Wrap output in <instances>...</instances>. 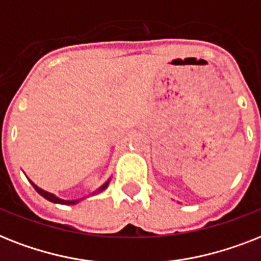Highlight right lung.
I'll return each mask as SVG.
<instances>
[{
  "label": "right lung",
  "mask_w": 261,
  "mask_h": 261,
  "mask_svg": "<svg viewBox=\"0 0 261 261\" xmlns=\"http://www.w3.org/2000/svg\"><path fill=\"white\" fill-rule=\"evenodd\" d=\"M31 183H32V182H31ZM108 185H109V182H106L105 185H103V186H102L101 189H98L97 191H95V193H99V191H102V190H105L106 187H108ZM32 186H33V189L36 190L37 193L40 194L41 197H44L45 199H48V201H49V202H54V203H62V205H75V203L78 202V201H63V199H60V198L55 197L54 194L47 193V191H44V190L39 189V187H37L36 185H35V183H32Z\"/></svg>",
  "instance_id": "add662e5"
}]
</instances>
